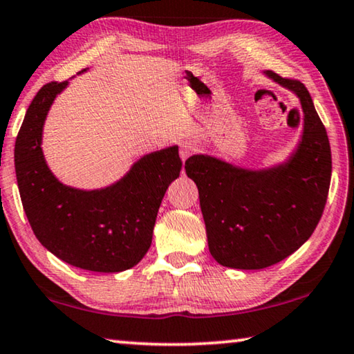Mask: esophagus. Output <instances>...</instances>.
Here are the masks:
<instances>
[{
    "mask_svg": "<svg viewBox=\"0 0 354 354\" xmlns=\"http://www.w3.org/2000/svg\"><path fill=\"white\" fill-rule=\"evenodd\" d=\"M187 156H188V152H187V150H182V158H187Z\"/></svg>",
    "mask_w": 354,
    "mask_h": 354,
    "instance_id": "1",
    "label": "esophagus"
}]
</instances>
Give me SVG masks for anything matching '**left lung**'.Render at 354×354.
Wrapping results in <instances>:
<instances>
[{
    "label": "left lung",
    "instance_id": "left-lung-1",
    "mask_svg": "<svg viewBox=\"0 0 354 354\" xmlns=\"http://www.w3.org/2000/svg\"><path fill=\"white\" fill-rule=\"evenodd\" d=\"M265 73L293 91L303 106V138L290 160L265 171L208 155L185 161L199 189L210 254L236 270L266 268L304 245L323 215L331 183V147L309 91L298 80Z\"/></svg>",
    "mask_w": 354,
    "mask_h": 354
}]
</instances>
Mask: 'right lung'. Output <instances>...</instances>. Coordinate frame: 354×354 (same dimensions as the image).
<instances>
[{
  "instance_id": "add662e5",
  "label": "right lung",
  "mask_w": 354,
  "mask_h": 354,
  "mask_svg": "<svg viewBox=\"0 0 354 354\" xmlns=\"http://www.w3.org/2000/svg\"><path fill=\"white\" fill-rule=\"evenodd\" d=\"M68 81L40 88L17 135L14 160L23 210L37 240L66 263L98 273L135 266L152 243L156 213L180 176L178 147L142 156L118 183L83 191L62 185L45 163L46 113Z\"/></svg>"
}]
</instances>
